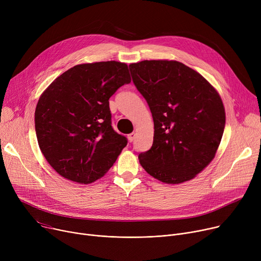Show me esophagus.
Returning a JSON list of instances; mask_svg holds the SVG:
<instances>
[{
  "mask_svg": "<svg viewBox=\"0 0 261 261\" xmlns=\"http://www.w3.org/2000/svg\"><path fill=\"white\" fill-rule=\"evenodd\" d=\"M135 133L133 132V133H130V134H128V139H129V141H130V143H132V141L134 140V138H135Z\"/></svg>",
  "mask_w": 261,
  "mask_h": 261,
  "instance_id": "obj_1",
  "label": "esophagus"
}]
</instances>
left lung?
<instances>
[{
    "mask_svg": "<svg viewBox=\"0 0 261 261\" xmlns=\"http://www.w3.org/2000/svg\"><path fill=\"white\" fill-rule=\"evenodd\" d=\"M129 67L154 121L153 145L139 154L140 165L168 184L194 179L221 144L226 113L219 92L176 60H144Z\"/></svg>",
    "mask_w": 261,
    "mask_h": 261,
    "instance_id": "1",
    "label": "left lung"
}]
</instances>
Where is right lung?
<instances>
[{"mask_svg":"<svg viewBox=\"0 0 261 261\" xmlns=\"http://www.w3.org/2000/svg\"><path fill=\"white\" fill-rule=\"evenodd\" d=\"M130 82L126 63H83L67 69L41 93L35 109L36 137L60 176L88 184L112 167L128 141L111 127L109 98Z\"/></svg>","mask_w":261,"mask_h":261,"instance_id":"right-lung-1","label":"right lung"}]
</instances>
